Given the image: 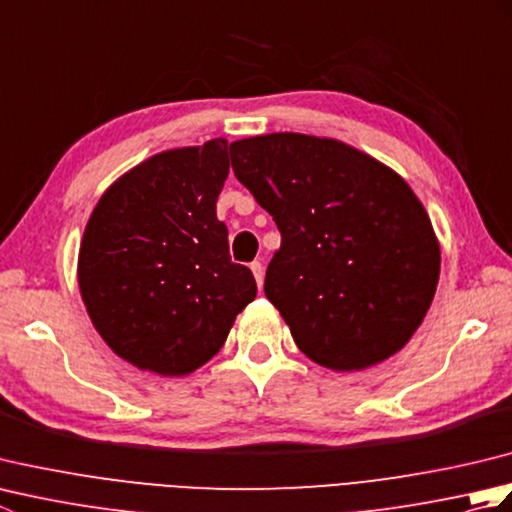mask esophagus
Returning a JSON list of instances; mask_svg holds the SVG:
<instances>
[{
  "label": "esophagus",
  "mask_w": 512,
  "mask_h": 512,
  "mask_svg": "<svg viewBox=\"0 0 512 512\" xmlns=\"http://www.w3.org/2000/svg\"><path fill=\"white\" fill-rule=\"evenodd\" d=\"M250 270H253L257 286H262L264 284V264L262 262H253V264H250Z\"/></svg>",
  "instance_id": "1"
}]
</instances>
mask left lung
<instances>
[{
  "label": "left lung",
  "mask_w": 512,
  "mask_h": 512,
  "mask_svg": "<svg viewBox=\"0 0 512 512\" xmlns=\"http://www.w3.org/2000/svg\"><path fill=\"white\" fill-rule=\"evenodd\" d=\"M235 178L281 233L264 292L310 361L352 372L418 330L440 277L427 211L396 171L332 138L231 143Z\"/></svg>",
  "instance_id": "8db88e82"
}]
</instances>
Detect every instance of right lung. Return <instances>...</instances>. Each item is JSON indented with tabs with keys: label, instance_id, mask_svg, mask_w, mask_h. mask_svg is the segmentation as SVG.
Listing matches in <instances>:
<instances>
[{
	"label": "right lung",
	"instance_id": "add662e5",
	"mask_svg": "<svg viewBox=\"0 0 512 512\" xmlns=\"http://www.w3.org/2000/svg\"><path fill=\"white\" fill-rule=\"evenodd\" d=\"M228 143L213 138L140 162L94 206L79 250V288L94 328L140 369L184 376L224 345L257 295L228 255L215 202Z\"/></svg>",
	"mask_w": 512,
	"mask_h": 512
}]
</instances>
